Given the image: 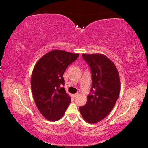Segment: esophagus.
Returning a JSON list of instances; mask_svg holds the SVG:
<instances>
[{
	"label": "esophagus",
	"mask_w": 148,
	"mask_h": 148,
	"mask_svg": "<svg viewBox=\"0 0 148 148\" xmlns=\"http://www.w3.org/2000/svg\"><path fill=\"white\" fill-rule=\"evenodd\" d=\"M78 95V93H77V94H74V95H73V97H77Z\"/></svg>",
	"instance_id": "obj_1"
}]
</instances>
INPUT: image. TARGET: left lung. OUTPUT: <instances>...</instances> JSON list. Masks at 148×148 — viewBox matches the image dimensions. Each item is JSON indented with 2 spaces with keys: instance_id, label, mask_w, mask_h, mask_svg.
Listing matches in <instances>:
<instances>
[{
  "instance_id": "8db88e82",
  "label": "left lung",
  "mask_w": 148,
  "mask_h": 148,
  "mask_svg": "<svg viewBox=\"0 0 148 148\" xmlns=\"http://www.w3.org/2000/svg\"><path fill=\"white\" fill-rule=\"evenodd\" d=\"M82 56L91 70L92 93L88 96L86 104L79 109L86 122L96 123L109 115L118 99L119 73L113 62L104 54L83 53Z\"/></svg>"
}]
</instances>
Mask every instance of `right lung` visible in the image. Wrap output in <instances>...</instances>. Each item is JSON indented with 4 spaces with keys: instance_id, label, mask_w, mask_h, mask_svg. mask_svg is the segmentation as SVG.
<instances>
[{
    "instance_id": "obj_1",
    "label": "right lung",
    "mask_w": 148,
    "mask_h": 148,
    "mask_svg": "<svg viewBox=\"0 0 148 148\" xmlns=\"http://www.w3.org/2000/svg\"><path fill=\"white\" fill-rule=\"evenodd\" d=\"M78 56L79 53L56 49L44 54L34 65L31 78L33 99L48 120L60 119L70 104L71 97L62 87L65 84L63 75Z\"/></svg>"
}]
</instances>
